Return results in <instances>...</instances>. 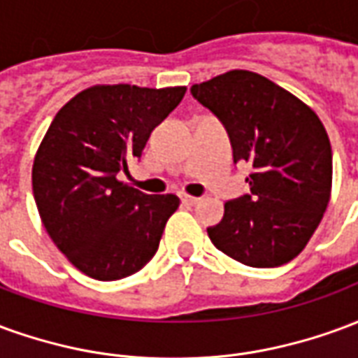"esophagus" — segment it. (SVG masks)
Returning a JSON list of instances; mask_svg holds the SVG:
<instances>
[{
    "label": "esophagus",
    "mask_w": 358,
    "mask_h": 358,
    "mask_svg": "<svg viewBox=\"0 0 358 358\" xmlns=\"http://www.w3.org/2000/svg\"><path fill=\"white\" fill-rule=\"evenodd\" d=\"M180 199H182V203L184 205H195V203L199 201L197 197H194V195H180Z\"/></svg>",
    "instance_id": "1"
}]
</instances>
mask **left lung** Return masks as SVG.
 <instances>
[{
    "label": "left lung",
    "instance_id": "1",
    "mask_svg": "<svg viewBox=\"0 0 358 358\" xmlns=\"http://www.w3.org/2000/svg\"><path fill=\"white\" fill-rule=\"evenodd\" d=\"M224 124L234 163H249V192L224 203L207 228L218 251L248 266L274 268L299 255L320 224L331 192V145L308 105L251 71L192 86Z\"/></svg>",
    "mask_w": 358,
    "mask_h": 358
}]
</instances>
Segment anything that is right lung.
I'll return each mask as SVG.
<instances>
[{"label":"right lung","mask_w":358,"mask_h":358,"mask_svg":"<svg viewBox=\"0 0 358 358\" xmlns=\"http://www.w3.org/2000/svg\"><path fill=\"white\" fill-rule=\"evenodd\" d=\"M186 86H92L61 107L32 166L43 228L86 276L110 282L141 270L159 249L180 199L117 180L141 157L149 134L182 101Z\"/></svg>","instance_id":"right-lung-1"}]
</instances>
